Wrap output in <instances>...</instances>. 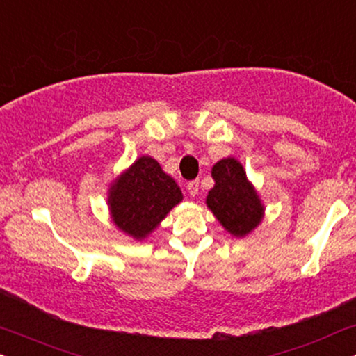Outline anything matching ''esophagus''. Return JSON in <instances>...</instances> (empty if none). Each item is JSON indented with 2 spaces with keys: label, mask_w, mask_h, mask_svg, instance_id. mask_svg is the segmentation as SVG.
<instances>
[{
  "label": "esophagus",
  "mask_w": 356,
  "mask_h": 356,
  "mask_svg": "<svg viewBox=\"0 0 356 356\" xmlns=\"http://www.w3.org/2000/svg\"><path fill=\"white\" fill-rule=\"evenodd\" d=\"M187 191L191 193V197L198 195V181H192L187 184Z\"/></svg>",
  "instance_id": "1"
}]
</instances>
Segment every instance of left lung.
Returning <instances> with one entry per match:
<instances>
[{"label":"left lung","instance_id":"8db88e82","mask_svg":"<svg viewBox=\"0 0 356 356\" xmlns=\"http://www.w3.org/2000/svg\"><path fill=\"white\" fill-rule=\"evenodd\" d=\"M211 175L215 187L207 195L208 208L227 233L244 238L264 218V205L257 192L248 181L243 164L234 158L218 161Z\"/></svg>","mask_w":356,"mask_h":356}]
</instances>
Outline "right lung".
I'll return each instance as SVG.
<instances>
[{
  "label": "right lung",
  "instance_id": "1",
  "mask_svg": "<svg viewBox=\"0 0 356 356\" xmlns=\"http://www.w3.org/2000/svg\"><path fill=\"white\" fill-rule=\"evenodd\" d=\"M181 187L149 156H141L108 188L112 221L134 239H145L181 203Z\"/></svg>",
  "mask_w": 356,
  "mask_h": 356
}]
</instances>
